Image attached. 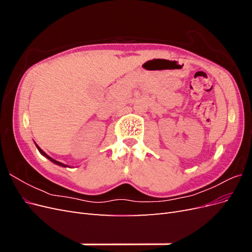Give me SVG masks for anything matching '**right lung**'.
Listing matches in <instances>:
<instances>
[{
	"instance_id": "1",
	"label": "right lung",
	"mask_w": 252,
	"mask_h": 252,
	"mask_svg": "<svg viewBox=\"0 0 252 252\" xmlns=\"http://www.w3.org/2000/svg\"><path fill=\"white\" fill-rule=\"evenodd\" d=\"M35 146H36V148H37V150H39L40 151V154L42 155V156H44L45 158H47L48 159H49V161H51L53 164H56V165H59V166H61V167H69V166H68V165H65V164H63V163H61V162H59V161H56V159L55 158H50L47 154H46V152H44L39 146H37V145L35 144Z\"/></svg>"
}]
</instances>
